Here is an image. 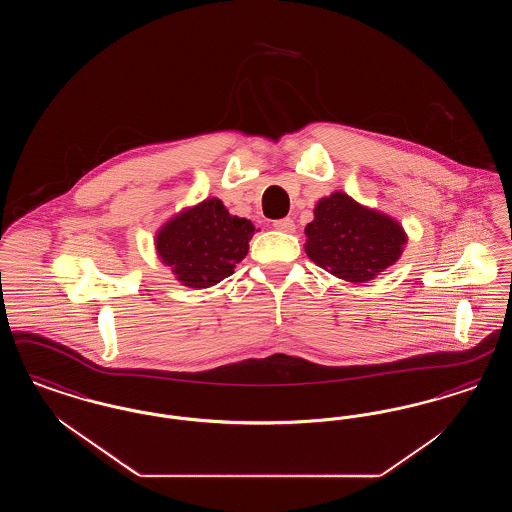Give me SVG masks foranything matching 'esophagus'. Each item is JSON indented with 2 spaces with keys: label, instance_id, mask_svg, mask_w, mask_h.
Here are the masks:
<instances>
[{
  "label": "esophagus",
  "instance_id": "1",
  "mask_svg": "<svg viewBox=\"0 0 512 512\" xmlns=\"http://www.w3.org/2000/svg\"><path fill=\"white\" fill-rule=\"evenodd\" d=\"M272 226L276 228V230H280V232H293L295 230V224H293V220L290 217H286V219H278L272 222Z\"/></svg>",
  "mask_w": 512,
  "mask_h": 512
}]
</instances>
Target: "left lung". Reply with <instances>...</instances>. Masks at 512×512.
Returning a JSON list of instances; mask_svg holds the SVG:
<instances>
[{
	"label": "left lung",
	"instance_id": "1",
	"mask_svg": "<svg viewBox=\"0 0 512 512\" xmlns=\"http://www.w3.org/2000/svg\"><path fill=\"white\" fill-rule=\"evenodd\" d=\"M305 251L318 267L347 282H368L403 253L407 234L397 220L359 205L343 192L322 197L305 228Z\"/></svg>",
	"mask_w": 512,
	"mask_h": 512
}]
</instances>
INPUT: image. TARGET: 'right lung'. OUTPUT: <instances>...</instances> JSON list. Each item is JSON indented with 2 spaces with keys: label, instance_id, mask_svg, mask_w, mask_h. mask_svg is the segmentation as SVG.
Wrapping results in <instances>:
<instances>
[{
  "label": "right lung",
  "instance_id": "add662e5",
  "mask_svg": "<svg viewBox=\"0 0 512 512\" xmlns=\"http://www.w3.org/2000/svg\"><path fill=\"white\" fill-rule=\"evenodd\" d=\"M255 232L251 220L232 217L217 197L169 220L155 236L161 261L188 288H209L234 274Z\"/></svg>",
  "mask_w": 512,
  "mask_h": 512
}]
</instances>
